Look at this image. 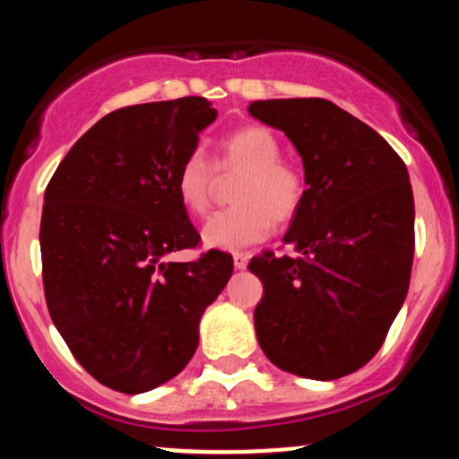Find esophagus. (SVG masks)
Masks as SVG:
<instances>
[{
	"instance_id": "34e87169",
	"label": "esophagus",
	"mask_w": 459,
	"mask_h": 459,
	"mask_svg": "<svg viewBox=\"0 0 459 459\" xmlns=\"http://www.w3.org/2000/svg\"><path fill=\"white\" fill-rule=\"evenodd\" d=\"M233 263H235L237 270H246V265H247V255H246V252H235Z\"/></svg>"
}]
</instances>
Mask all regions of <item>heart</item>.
<instances>
[{"label": "heart", "instance_id": "heart-1", "mask_svg": "<svg viewBox=\"0 0 459 459\" xmlns=\"http://www.w3.org/2000/svg\"><path fill=\"white\" fill-rule=\"evenodd\" d=\"M282 144L270 127L244 125L218 142L213 166L189 152L175 177L177 196L192 215L212 203L215 172L239 175L230 200L235 207L215 212L203 226V241L218 250H241L267 239L273 224H289L307 200V177L298 163L282 160Z\"/></svg>", "mask_w": 459, "mask_h": 459}]
</instances>
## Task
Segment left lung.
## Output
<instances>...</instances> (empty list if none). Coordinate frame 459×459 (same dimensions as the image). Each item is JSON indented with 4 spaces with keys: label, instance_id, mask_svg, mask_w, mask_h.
<instances>
[{
    "label": "left lung",
    "instance_id": "8db88e82",
    "mask_svg": "<svg viewBox=\"0 0 459 459\" xmlns=\"http://www.w3.org/2000/svg\"><path fill=\"white\" fill-rule=\"evenodd\" d=\"M284 131L304 161L307 200L284 244L247 263L263 282L261 350L282 371L336 380L365 367L410 287L414 198L405 163L362 120L325 99L247 105Z\"/></svg>",
    "mask_w": 459,
    "mask_h": 459
}]
</instances>
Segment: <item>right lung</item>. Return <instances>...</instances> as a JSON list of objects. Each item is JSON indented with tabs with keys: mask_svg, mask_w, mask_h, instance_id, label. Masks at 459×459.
<instances>
[{
	"mask_svg": "<svg viewBox=\"0 0 459 459\" xmlns=\"http://www.w3.org/2000/svg\"><path fill=\"white\" fill-rule=\"evenodd\" d=\"M215 116L203 97L116 109L75 142L45 189L47 308L79 365L112 391L172 380L233 273L220 250L163 261L200 246L175 177Z\"/></svg>",
	"mask_w": 459,
	"mask_h": 459,
	"instance_id": "add662e5",
	"label": "right lung"
}]
</instances>
